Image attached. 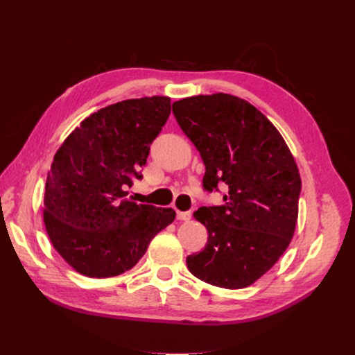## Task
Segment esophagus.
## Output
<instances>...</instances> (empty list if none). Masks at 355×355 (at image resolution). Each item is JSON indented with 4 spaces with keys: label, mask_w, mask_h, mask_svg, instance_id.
<instances>
[{
    "label": "esophagus",
    "mask_w": 355,
    "mask_h": 355,
    "mask_svg": "<svg viewBox=\"0 0 355 355\" xmlns=\"http://www.w3.org/2000/svg\"><path fill=\"white\" fill-rule=\"evenodd\" d=\"M176 218H178L179 220H189V219H191V213H189V211L176 210Z\"/></svg>",
    "instance_id": "obj_1"
}]
</instances>
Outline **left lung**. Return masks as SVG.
Wrapping results in <instances>:
<instances>
[{
    "label": "left lung",
    "instance_id": "left-lung-1",
    "mask_svg": "<svg viewBox=\"0 0 355 355\" xmlns=\"http://www.w3.org/2000/svg\"><path fill=\"white\" fill-rule=\"evenodd\" d=\"M173 114L206 166L202 189L227 188L222 206L194 218L207 228L206 249L187 257L191 274L223 288L253 284L286 252L300 197L295 158L274 124L231 94L192 96Z\"/></svg>",
    "mask_w": 355,
    "mask_h": 355
}]
</instances>
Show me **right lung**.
<instances>
[{"label":"right lung","mask_w":355,"mask_h":355,"mask_svg":"<svg viewBox=\"0 0 355 355\" xmlns=\"http://www.w3.org/2000/svg\"><path fill=\"white\" fill-rule=\"evenodd\" d=\"M170 98L130 99L92 114L67 137L46 182L44 223L51 244L75 271L120 275L139 262L173 209L137 204L127 187L142 179Z\"/></svg>","instance_id":"obj_1"}]
</instances>
